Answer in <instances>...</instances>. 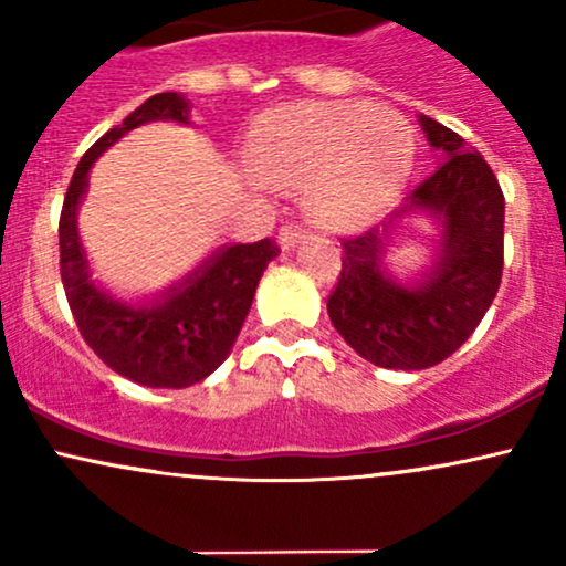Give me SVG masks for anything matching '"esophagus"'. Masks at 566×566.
Masks as SVG:
<instances>
[{"instance_id":"obj_1","label":"esophagus","mask_w":566,"mask_h":566,"mask_svg":"<svg viewBox=\"0 0 566 566\" xmlns=\"http://www.w3.org/2000/svg\"><path fill=\"white\" fill-rule=\"evenodd\" d=\"M305 239V229H301L297 223H284L282 231H279V247L282 250H292Z\"/></svg>"}]
</instances>
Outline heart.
Listing matches in <instances>:
<instances>
[{"label": "heart", "instance_id": "b5f03b06", "mask_svg": "<svg viewBox=\"0 0 566 566\" xmlns=\"http://www.w3.org/2000/svg\"><path fill=\"white\" fill-rule=\"evenodd\" d=\"M250 159L269 184L305 188V207L316 223L361 229L405 188L412 135L388 108L295 103L258 122Z\"/></svg>", "mask_w": 566, "mask_h": 566}]
</instances>
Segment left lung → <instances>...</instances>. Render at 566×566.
Instances as JSON below:
<instances>
[{"label":"left lung","instance_id":"obj_1","mask_svg":"<svg viewBox=\"0 0 566 566\" xmlns=\"http://www.w3.org/2000/svg\"><path fill=\"white\" fill-rule=\"evenodd\" d=\"M420 127L444 161L382 229L343 239V269L327 301L343 340L386 369H426L452 356L484 319L503 276L505 199L495 172L450 127L428 116ZM415 209L440 218L442 250L415 289H401L381 271V252L395 218Z\"/></svg>","mask_w":566,"mask_h":566}]
</instances>
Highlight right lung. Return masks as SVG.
I'll return each instance as SVG.
<instances>
[{"instance_id": "add662e5", "label": "right lung", "mask_w": 566, "mask_h": 566, "mask_svg": "<svg viewBox=\"0 0 566 566\" xmlns=\"http://www.w3.org/2000/svg\"><path fill=\"white\" fill-rule=\"evenodd\" d=\"M159 119L188 125L186 97L151 95L122 125L97 138L76 165L57 223L61 279L82 337L114 373L148 388H186L216 373L231 354L258 282L265 265L279 255V247L271 239L220 247L184 282L148 305L119 303L97 287L90 279L76 231V210L87 191L90 167L129 129Z\"/></svg>"}]
</instances>
